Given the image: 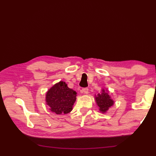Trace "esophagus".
Segmentation results:
<instances>
[{"instance_id":"esophagus-1","label":"esophagus","mask_w":156,"mask_h":156,"mask_svg":"<svg viewBox=\"0 0 156 156\" xmlns=\"http://www.w3.org/2000/svg\"><path fill=\"white\" fill-rule=\"evenodd\" d=\"M82 92L85 94H87L88 92H89V89L87 87H84L82 89Z\"/></svg>"}]
</instances>
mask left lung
Returning <instances> with one entry per match:
<instances>
[{"mask_svg": "<svg viewBox=\"0 0 156 156\" xmlns=\"http://www.w3.org/2000/svg\"><path fill=\"white\" fill-rule=\"evenodd\" d=\"M96 101L99 107V109L102 113H105L113 105V100L111 98V97L108 93L105 91L102 90L101 94H98L96 96Z\"/></svg>", "mask_w": 156, "mask_h": 156, "instance_id": "obj_1", "label": "left lung"}]
</instances>
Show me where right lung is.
Masks as SVG:
<instances>
[{
  "mask_svg": "<svg viewBox=\"0 0 156 156\" xmlns=\"http://www.w3.org/2000/svg\"><path fill=\"white\" fill-rule=\"evenodd\" d=\"M76 92L69 88L65 82L54 84L46 94V102L50 110L56 114H66L72 110L76 100Z\"/></svg>",
  "mask_w": 156,
  "mask_h": 156,
  "instance_id": "obj_1",
  "label": "right lung"
}]
</instances>
